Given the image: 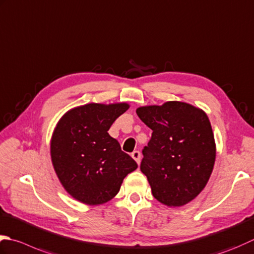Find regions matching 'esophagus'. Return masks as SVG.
Wrapping results in <instances>:
<instances>
[{"mask_svg": "<svg viewBox=\"0 0 254 254\" xmlns=\"http://www.w3.org/2000/svg\"><path fill=\"white\" fill-rule=\"evenodd\" d=\"M131 156L134 158V160H135V162H136L137 164L140 163V161H141V153H140V152H138V151H134V152H132Z\"/></svg>", "mask_w": 254, "mask_h": 254, "instance_id": "obj_1", "label": "esophagus"}]
</instances>
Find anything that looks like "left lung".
Wrapping results in <instances>:
<instances>
[{
	"mask_svg": "<svg viewBox=\"0 0 254 254\" xmlns=\"http://www.w3.org/2000/svg\"><path fill=\"white\" fill-rule=\"evenodd\" d=\"M153 131L143 148L141 171L153 196L170 207H181L199 195L209 181L216 160V143L209 119L186 102L136 109Z\"/></svg>",
	"mask_w": 254,
	"mask_h": 254,
	"instance_id": "left-lung-1",
	"label": "left lung"
}]
</instances>
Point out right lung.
<instances>
[{"instance_id": "obj_1", "label": "right lung", "mask_w": 254, "mask_h": 254, "mask_svg": "<svg viewBox=\"0 0 254 254\" xmlns=\"http://www.w3.org/2000/svg\"><path fill=\"white\" fill-rule=\"evenodd\" d=\"M127 103H88L63 116L51 141L54 170L74 199L101 205L120 190L136 162L121 150L109 128L128 109Z\"/></svg>"}]
</instances>
